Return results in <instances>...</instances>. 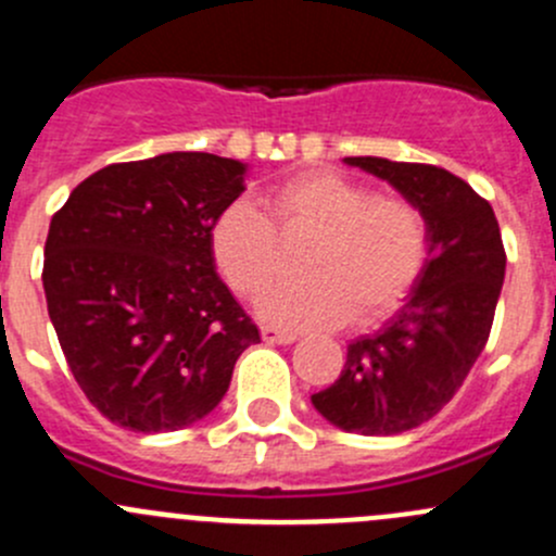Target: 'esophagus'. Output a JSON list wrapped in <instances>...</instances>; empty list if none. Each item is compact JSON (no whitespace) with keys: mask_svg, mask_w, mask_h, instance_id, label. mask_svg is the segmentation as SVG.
<instances>
[{"mask_svg":"<svg viewBox=\"0 0 556 556\" xmlns=\"http://www.w3.org/2000/svg\"><path fill=\"white\" fill-rule=\"evenodd\" d=\"M261 336L266 344H293L299 336L293 333V330H282V328H274V325H263L261 328Z\"/></svg>","mask_w":556,"mask_h":556,"instance_id":"obj_1","label":"esophagus"}]
</instances>
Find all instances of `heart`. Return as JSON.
I'll list each match as a JSON object with an SVG mask.
<instances>
[{
  "label": "heart",
  "instance_id": "b5f03b06",
  "mask_svg": "<svg viewBox=\"0 0 556 556\" xmlns=\"http://www.w3.org/2000/svg\"><path fill=\"white\" fill-rule=\"evenodd\" d=\"M263 215L237 199L215 217L210 250L228 288L242 299L266 293L282 268V242L306 247L301 279L279 285L261 314L282 328L374 323L417 285L430 255L425 212L406 195L377 193L336 172H304L261 193Z\"/></svg>",
  "mask_w": 556,
  "mask_h": 556
}]
</instances>
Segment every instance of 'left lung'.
<instances>
[{
    "mask_svg": "<svg viewBox=\"0 0 556 556\" xmlns=\"http://www.w3.org/2000/svg\"><path fill=\"white\" fill-rule=\"evenodd\" d=\"M344 161L425 212L430 255L403 309L346 346L339 379L312 403L346 433L395 435L435 417L463 387L490 339L506 250L490 201L452 172L374 155Z\"/></svg>",
    "mask_w": 556,
    "mask_h": 556,
    "instance_id": "8db88e82",
    "label": "left lung"
}]
</instances>
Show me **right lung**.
<instances>
[{"label": "right lung", "mask_w": 556, "mask_h": 556, "mask_svg": "<svg viewBox=\"0 0 556 556\" xmlns=\"http://www.w3.org/2000/svg\"><path fill=\"white\" fill-rule=\"evenodd\" d=\"M244 164L164 153L83 179L50 220L42 285L70 371L110 422L169 433L204 419L261 341L215 271L210 231Z\"/></svg>", "instance_id": "obj_1"}]
</instances>
